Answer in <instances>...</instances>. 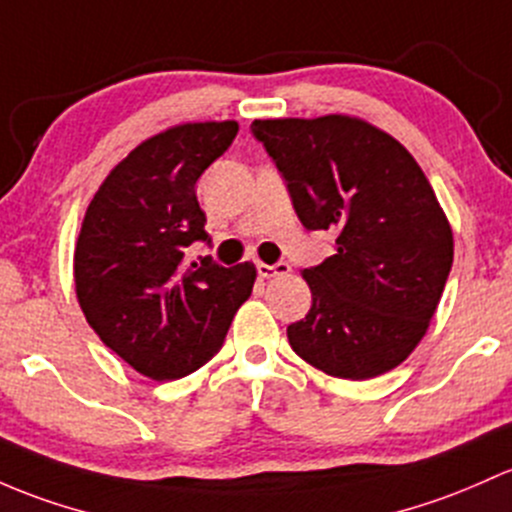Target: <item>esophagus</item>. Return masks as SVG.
<instances>
[{"label":"esophagus","mask_w":512,"mask_h":512,"mask_svg":"<svg viewBox=\"0 0 512 512\" xmlns=\"http://www.w3.org/2000/svg\"><path fill=\"white\" fill-rule=\"evenodd\" d=\"M292 272L289 262H277V265H265V262H257V274L262 279H272V277H284V274Z\"/></svg>","instance_id":"obj_1"}]
</instances>
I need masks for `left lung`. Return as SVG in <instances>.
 Segmentation results:
<instances>
[{"mask_svg": "<svg viewBox=\"0 0 512 512\" xmlns=\"http://www.w3.org/2000/svg\"><path fill=\"white\" fill-rule=\"evenodd\" d=\"M306 230H336L333 255L304 270L311 309L289 346L326 375L368 380L397 368L427 333L454 235L432 184L397 139L365 120H255Z\"/></svg>", "mask_w": 512, "mask_h": 512, "instance_id": "8db88e82", "label": "left lung"}]
</instances>
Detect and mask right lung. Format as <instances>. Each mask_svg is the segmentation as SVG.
Listing matches in <instances>:
<instances>
[{
	"instance_id": "1",
	"label": "right lung",
	"mask_w": 512,
	"mask_h": 512,
	"mask_svg": "<svg viewBox=\"0 0 512 512\" xmlns=\"http://www.w3.org/2000/svg\"><path fill=\"white\" fill-rule=\"evenodd\" d=\"M238 122H188L154 134L102 181L85 211L73 274L85 319L110 351L152 380H179L220 351L255 284V265L191 260L211 242L196 181Z\"/></svg>"
}]
</instances>
